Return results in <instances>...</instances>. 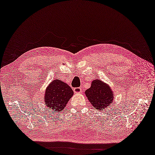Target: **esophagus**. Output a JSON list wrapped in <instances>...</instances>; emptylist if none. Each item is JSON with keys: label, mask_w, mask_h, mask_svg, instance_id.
Segmentation results:
<instances>
[{"label": "esophagus", "mask_w": 155, "mask_h": 155, "mask_svg": "<svg viewBox=\"0 0 155 155\" xmlns=\"http://www.w3.org/2000/svg\"><path fill=\"white\" fill-rule=\"evenodd\" d=\"M82 87H78V88H74V92L75 93H81L82 92Z\"/></svg>", "instance_id": "esophagus-1"}]
</instances>
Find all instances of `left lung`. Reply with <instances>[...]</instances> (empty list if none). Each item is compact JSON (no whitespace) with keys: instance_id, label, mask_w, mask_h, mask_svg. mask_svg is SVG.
<instances>
[{"instance_id":"obj_1","label":"left lung","mask_w":155,"mask_h":155,"mask_svg":"<svg viewBox=\"0 0 155 155\" xmlns=\"http://www.w3.org/2000/svg\"><path fill=\"white\" fill-rule=\"evenodd\" d=\"M91 85L85 94L93 107L102 110L109 107L113 102L114 96L110 87L98 79L92 81Z\"/></svg>"}]
</instances>
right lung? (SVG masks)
<instances>
[{
  "label": "right lung",
  "instance_id": "right-lung-1",
  "mask_svg": "<svg viewBox=\"0 0 155 155\" xmlns=\"http://www.w3.org/2000/svg\"><path fill=\"white\" fill-rule=\"evenodd\" d=\"M73 95V91L68 84L59 80H54L47 87L44 99L48 107L60 112Z\"/></svg>",
  "mask_w": 155,
  "mask_h": 155
}]
</instances>
